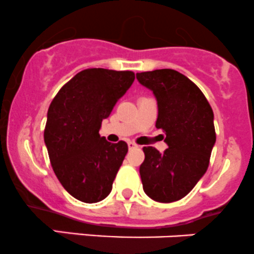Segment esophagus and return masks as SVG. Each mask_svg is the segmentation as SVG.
<instances>
[{
  "label": "esophagus",
  "instance_id": "1",
  "mask_svg": "<svg viewBox=\"0 0 254 254\" xmlns=\"http://www.w3.org/2000/svg\"><path fill=\"white\" fill-rule=\"evenodd\" d=\"M127 144H128V148H129V149H133V148H137V144H135V143L134 142H130V140H129V142H127Z\"/></svg>",
  "mask_w": 254,
  "mask_h": 254
}]
</instances>
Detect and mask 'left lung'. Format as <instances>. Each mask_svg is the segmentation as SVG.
<instances>
[{"instance_id": "1", "label": "left lung", "mask_w": 254, "mask_h": 254, "mask_svg": "<svg viewBox=\"0 0 254 254\" xmlns=\"http://www.w3.org/2000/svg\"><path fill=\"white\" fill-rule=\"evenodd\" d=\"M137 79L156 98L155 126L164 130L169 146L164 153L143 148V190L156 202H176L193 190L209 166L216 140L213 110L200 89L175 69L137 73Z\"/></svg>"}]
</instances>
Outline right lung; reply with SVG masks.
I'll use <instances>...</instances> for the list:
<instances>
[{
    "label": "right lung",
    "instance_id": "add662e5",
    "mask_svg": "<svg viewBox=\"0 0 254 254\" xmlns=\"http://www.w3.org/2000/svg\"><path fill=\"white\" fill-rule=\"evenodd\" d=\"M134 80L132 70L88 68L77 73L52 100L44 139L55 175L75 199L96 203L110 194L128 151L99 129Z\"/></svg>",
    "mask_w": 254,
    "mask_h": 254
}]
</instances>
